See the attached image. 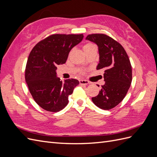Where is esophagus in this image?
Listing matches in <instances>:
<instances>
[{"mask_svg": "<svg viewBox=\"0 0 157 157\" xmlns=\"http://www.w3.org/2000/svg\"><path fill=\"white\" fill-rule=\"evenodd\" d=\"M79 83L80 85H87V84H90V82L88 81V80H86L81 79L79 80Z\"/></svg>", "mask_w": 157, "mask_h": 157, "instance_id": "esophagus-1", "label": "esophagus"}]
</instances>
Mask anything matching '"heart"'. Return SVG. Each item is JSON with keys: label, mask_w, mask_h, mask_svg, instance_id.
I'll use <instances>...</instances> for the list:
<instances>
[{"label": "heart", "mask_w": 157, "mask_h": 157, "mask_svg": "<svg viewBox=\"0 0 157 157\" xmlns=\"http://www.w3.org/2000/svg\"><path fill=\"white\" fill-rule=\"evenodd\" d=\"M93 45H94V44H86V45H85V46H84V48H87V47H90V46H93Z\"/></svg>", "instance_id": "heart-1"}]
</instances>
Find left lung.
I'll list each match as a JSON object with an SVG mask.
<instances>
[{
	"instance_id": "1",
	"label": "left lung",
	"mask_w": 157,
	"mask_h": 157,
	"mask_svg": "<svg viewBox=\"0 0 157 157\" xmlns=\"http://www.w3.org/2000/svg\"><path fill=\"white\" fill-rule=\"evenodd\" d=\"M86 40L97 44L99 61L96 69L105 72V84L92 100L97 107L109 110L123 100L130 88L132 80L130 61L122 45L110 36L92 34L88 35Z\"/></svg>"
}]
</instances>
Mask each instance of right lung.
Instances as JSON below:
<instances>
[{"label":"right lung","mask_w":157,"mask_h":157,"mask_svg":"<svg viewBox=\"0 0 157 157\" xmlns=\"http://www.w3.org/2000/svg\"><path fill=\"white\" fill-rule=\"evenodd\" d=\"M80 35H52L31 50L25 68V81L35 102L46 111L58 112L67 105L68 97L78 85L77 79L63 82L57 77L58 65L66 62L70 51L81 42Z\"/></svg>","instance_id":"obj_1"}]
</instances>
